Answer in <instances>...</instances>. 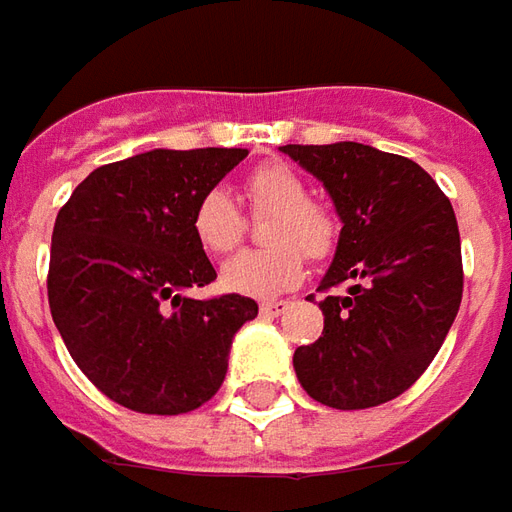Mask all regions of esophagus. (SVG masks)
<instances>
[{
    "instance_id": "1",
    "label": "esophagus",
    "mask_w": 512,
    "mask_h": 512,
    "mask_svg": "<svg viewBox=\"0 0 512 512\" xmlns=\"http://www.w3.org/2000/svg\"><path fill=\"white\" fill-rule=\"evenodd\" d=\"M286 308H289V300H267L262 303V314L264 317H281Z\"/></svg>"
}]
</instances>
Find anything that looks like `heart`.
I'll return each instance as SVG.
<instances>
[{
    "label": "heart",
    "instance_id": "1",
    "mask_svg": "<svg viewBox=\"0 0 512 512\" xmlns=\"http://www.w3.org/2000/svg\"><path fill=\"white\" fill-rule=\"evenodd\" d=\"M242 195L253 217H270L264 239L270 248L245 250L223 264L220 284L245 297H275L300 284L306 256L328 259L339 242V223L328 206L308 198L306 179L284 162H267L250 170L242 181ZM192 237L212 253L223 256L237 248L248 220L226 190H206L192 209Z\"/></svg>",
    "mask_w": 512,
    "mask_h": 512
}]
</instances>
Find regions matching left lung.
<instances>
[{
	"label": "left lung",
	"mask_w": 512,
	"mask_h": 512,
	"mask_svg": "<svg viewBox=\"0 0 512 512\" xmlns=\"http://www.w3.org/2000/svg\"><path fill=\"white\" fill-rule=\"evenodd\" d=\"M314 173L342 217L320 292L325 328L297 347L300 386L328 408L361 411L400 397L447 339L463 297L458 220L433 176L413 159L361 143L284 146Z\"/></svg>",
	"instance_id": "8db88e82"
}]
</instances>
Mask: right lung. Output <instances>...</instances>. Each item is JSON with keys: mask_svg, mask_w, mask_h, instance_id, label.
Here are the masks:
<instances>
[{"mask_svg": "<svg viewBox=\"0 0 512 512\" xmlns=\"http://www.w3.org/2000/svg\"><path fill=\"white\" fill-rule=\"evenodd\" d=\"M245 148H154L101 165L54 220L49 308L68 353L112 402L176 416L212 400L256 300L184 297L217 278L192 209Z\"/></svg>", "mask_w": 512, "mask_h": 512, "instance_id": "obj_1", "label": "right lung"}]
</instances>
